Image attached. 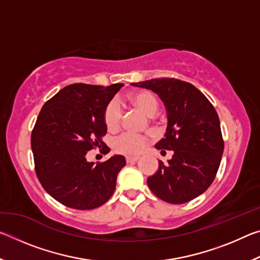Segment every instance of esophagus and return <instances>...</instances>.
Wrapping results in <instances>:
<instances>
[{
	"mask_svg": "<svg viewBox=\"0 0 260 260\" xmlns=\"http://www.w3.org/2000/svg\"><path fill=\"white\" fill-rule=\"evenodd\" d=\"M136 160H139V157H126L127 164H131V162H134Z\"/></svg>",
	"mask_w": 260,
	"mask_h": 260,
	"instance_id": "esophagus-1",
	"label": "esophagus"
}]
</instances>
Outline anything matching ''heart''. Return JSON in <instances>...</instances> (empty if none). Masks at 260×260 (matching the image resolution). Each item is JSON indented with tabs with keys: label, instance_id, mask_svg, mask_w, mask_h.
<instances>
[{
	"label": "heart",
	"instance_id": "1",
	"mask_svg": "<svg viewBox=\"0 0 260 260\" xmlns=\"http://www.w3.org/2000/svg\"><path fill=\"white\" fill-rule=\"evenodd\" d=\"M129 102L147 116H153L159 108V101L150 90H138L129 95ZM121 109L116 101L107 104L103 112V120L107 129L113 132L119 128L121 122ZM148 139L143 135L124 133L113 140L114 151L126 156H138L147 147Z\"/></svg>",
	"mask_w": 260,
	"mask_h": 260
}]
</instances>
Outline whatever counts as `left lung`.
Returning <instances> with one entry per match:
<instances>
[{"mask_svg":"<svg viewBox=\"0 0 260 260\" xmlns=\"http://www.w3.org/2000/svg\"><path fill=\"white\" fill-rule=\"evenodd\" d=\"M159 96L167 111L165 138L158 150H172V159L159 160L157 172L147 182L150 190L171 204L196 199L213 182L223 152L218 113L201 90L174 78L132 83Z\"/></svg>","mask_w":260,"mask_h":260,"instance_id":"1","label":"left lung"}]
</instances>
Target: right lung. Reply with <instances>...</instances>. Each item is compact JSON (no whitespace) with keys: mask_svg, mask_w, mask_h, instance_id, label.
Returning a JSON list of instances; mask_svg holds the SVG:
<instances>
[{"mask_svg":"<svg viewBox=\"0 0 260 260\" xmlns=\"http://www.w3.org/2000/svg\"><path fill=\"white\" fill-rule=\"evenodd\" d=\"M122 86L73 83L47 101L39 113L30 135L35 173L45 190L68 208H99L116 189L125 157L95 164L86 155L101 146L104 155L110 151L102 141L107 134L103 112Z\"/></svg>","mask_w":260,"mask_h":260,"instance_id":"obj_1","label":"right lung"}]
</instances>
